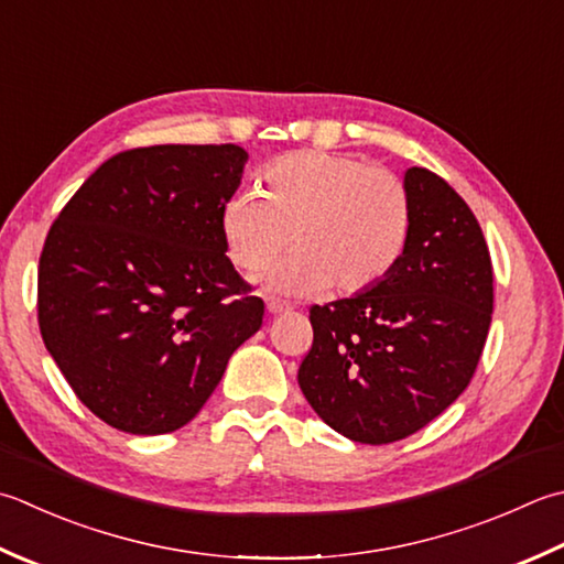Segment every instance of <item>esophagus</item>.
Masks as SVG:
<instances>
[{
	"mask_svg": "<svg viewBox=\"0 0 564 564\" xmlns=\"http://www.w3.org/2000/svg\"><path fill=\"white\" fill-rule=\"evenodd\" d=\"M267 311H269V315H283V313H289L291 307L285 305V303H281V301H269L267 303Z\"/></svg>",
	"mask_w": 564,
	"mask_h": 564,
	"instance_id": "esophagus-1",
	"label": "esophagus"
}]
</instances>
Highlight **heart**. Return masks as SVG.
<instances>
[{"label": "heart", "instance_id": "obj_1", "mask_svg": "<svg viewBox=\"0 0 564 564\" xmlns=\"http://www.w3.org/2000/svg\"><path fill=\"white\" fill-rule=\"evenodd\" d=\"M229 259L259 271L263 289L307 297L323 289L361 295L399 267L411 241L413 207L393 173L333 151H295L261 173V193L241 187L219 209Z\"/></svg>", "mask_w": 564, "mask_h": 564}]
</instances>
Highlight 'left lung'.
<instances>
[{
    "mask_svg": "<svg viewBox=\"0 0 564 564\" xmlns=\"http://www.w3.org/2000/svg\"><path fill=\"white\" fill-rule=\"evenodd\" d=\"M413 229L377 289L311 311L297 383L323 421L361 445L417 433L467 389L494 311V271L477 217L427 169H408Z\"/></svg>",
    "mask_w": 564,
    "mask_h": 564,
    "instance_id": "obj_1",
    "label": "left lung"
}]
</instances>
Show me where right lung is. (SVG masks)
<instances>
[{
	"instance_id": "right-lung-1",
	"label": "right lung",
	"mask_w": 564,
	"mask_h": 564,
	"mask_svg": "<svg viewBox=\"0 0 564 564\" xmlns=\"http://www.w3.org/2000/svg\"><path fill=\"white\" fill-rule=\"evenodd\" d=\"M249 153L134 149L105 161L55 219L39 261V325L77 399L121 433L191 423L263 301L227 259L219 209Z\"/></svg>"
}]
</instances>
